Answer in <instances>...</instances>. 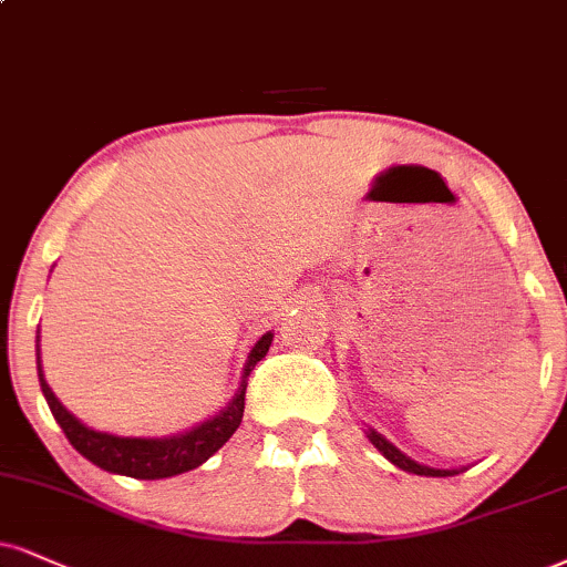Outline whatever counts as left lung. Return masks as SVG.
<instances>
[{"label": "left lung", "instance_id": "1", "mask_svg": "<svg viewBox=\"0 0 567 567\" xmlns=\"http://www.w3.org/2000/svg\"><path fill=\"white\" fill-rule=\"evenodd\" d=\"M365 436L370 439V444H373L375 450H379L383 457L389 460L391 465H396L404 473H415V476H429V478H446V476H457V473L465 471V467H452V471H446V467H431V465L415 463V460L408 457V454H404L400 446L391 444L389 439L383 436V433L370 429V425H365Z\"/></svg>", "mask_w": 567, "mask_h": 567}]
</instances>
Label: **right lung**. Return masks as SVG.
Returning a JSON list of instances; mask_svg holds the SVG:
<instances>
[{
  "label": "right lung",
  "instance_id": "add662e5",
  "mask_svg": "<svg viewBox=\"0 0 567 567\" xmlns=\"http://www.w3.org/2000/svg\"><path fill=\"white\" fill-rule=\"evenodd\" d=\"M272 344V331L262 333L255 341V347L249 349L247 362L241 370V383L236 389V394L230 396L228 404L223 410L215 412L213 417L192 425L188 431L173 433V436H115L107 431H94L86 423H81L79 417L62 404L54 391L49 389L44 379V370H41V349H39V331H37V370H39V383L44 391V400L52 410L54 421L60 423L62 433L68 436V442L73 444V450L83 454L89 463L107 473H117V476L128 478H142V481H157V478H171L178 473L194 471L202 463H207L223 444L234 436V431L241 425L244 417V394H247V379L255 370Z\"/></svg>",
  "mask_w": 567,
  "mask_h": 567
}]
</instances>
